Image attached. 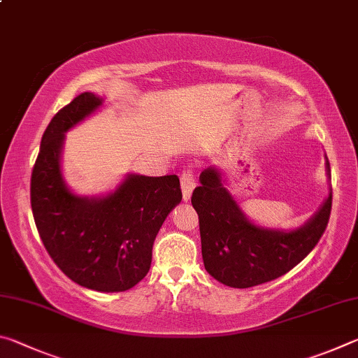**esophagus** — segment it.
<instances>
[{
  "label": "esophagus",
  "mask_w": 358,
  "mask_h": 358,
  "mask_svg": "<svg viewBox=\"0 0 358 358\" xmlns=\"http://www.w3.org/2000/svg\"><path fill=\"white\" fill-rule=\"evenodd\" d=\"M180 181H181V191H183V199L185 201H189L192 189L196 187V175H194L192 169H185L180 177Z\"/></svg>",
  "instance_id": "obj_1"
}]
</instances>
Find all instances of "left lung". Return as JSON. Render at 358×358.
Returning a JSON list of instances; mask_svg holds the SVG:
<instances>
[{
	"label": "left lung",
	"mask_w": 358,
	"mask_h": 358,
	"mask_svg": "<svg viewBox=\"0 0 358 358\" xmlns=\"http://www.w3.org/2000/svg\"><path fill=\"white\" fill-rule=\"evenodd\" d=\"M191 203L199 215L205 270L226 286L246 289L286 275L313 251L329 224L331 189L317 213L292 232L262 229L248 221L211 167L201 173V186L194 189Z\"/></svg>",
	"instance_id": "left-lung-1"
}]
</instances>
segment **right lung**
Instances as JSON below:
<instances>
[{
  "instance_id": "add662e5",
  "label": "right lung",
  "mask_w": 358,
  "mask_h": 358,
  "mask_svg": "<svg viewBox=\"0 0 358 358\" xmlns=\"http://www.w3.org/2000/svg\"><path fill=\"white\" fill-rule=\"evenodd\" d=\"M102 104L82 93L58 110L42 136L31 172V210L39 237L63 273L83 287L123 292L147 276L162 222L181 202L177 175H129L102 199L74 196L59 171L64 132Z\"/></svg>"
}]
</instances>
